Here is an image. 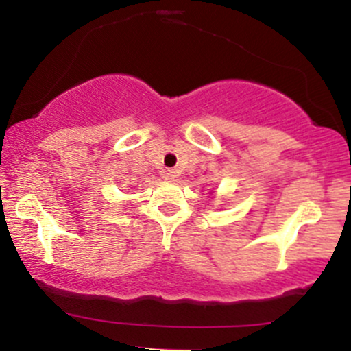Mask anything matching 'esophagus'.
I'll list each match as a JSON object with an SVG mask.
<instances>
[{
	"label": "esophagus",
	"mask_w": 351,
	"mask_h": 351,
	"mask_svg": "<svg viewBox=\"0 0 351 351\" xmlns=\"http://www.w3.org/2000/svg\"><path fill=\"white\" fill-rule=\"evenodd\" d=\"M176 171H173V170H163L162 171V178L165 180V181H175V178H176Z\"/></svg>",
	"instance_id": "1"
}]
</instances>
